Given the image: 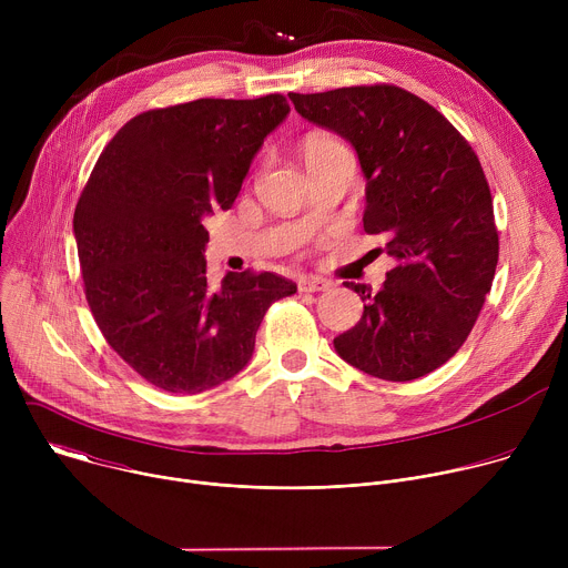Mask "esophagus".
Returning <instances> with one entry per match:
<instances>
[{
  "mask_svg": "<svg viewBox=\"0 0 568 568\" xmlns=\"http://www.w3.org/2000/svg\"><path fill=\"white\" fill-rule=\"evenodd\" d=\"M333 283L326 278H318V276H307L298 281V290L301 292H326Z\"/></svg>",
  "mask_w": 568,
  "mask_h": 568,
  "instance_id": "esophagus-1",
  "label": "esophagus"
}]
</instances>
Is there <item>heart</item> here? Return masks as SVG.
<instances>
[{"mask_svg": "<svg viewBox=\"0 0 568 568\" xmlns=\"http://www.w3.org/2000/svg\"><path fill=\"white\" fill-rule=\"evenodd\" d=\"M337 150H344L342 141H337L335 136L331 134H321V132H314L310 136H305L303 145H301V154L305 159V164L316 156H323V154H331V152H337Z\"/></svg>", "mask_w": 568, "mask_h": 568, "instance_id": "obj_1", "label": "heart"}]
</instances>
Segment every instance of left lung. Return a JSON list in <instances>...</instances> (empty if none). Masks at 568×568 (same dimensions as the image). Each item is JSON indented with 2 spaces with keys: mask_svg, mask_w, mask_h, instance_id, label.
<instances>
[{
  "mask_svg": "<svg viewBox=\"0 0 568 568\" xmlns=\"http://www.w3.org/2000/svg\"><path fill=\"white\" fill-rule=\"evenodd\" d=\"M294 110L346 139L366 178L364 231L384 235L395 267L335 337L351 366L388 382L418 379L458 353L493 287L499 235L480 161L427 101L395 85L290 94Z\"/></svg>",
  "mask_w": 568,
  "mask_h": 568,
  "instance_id": "1",
  "label": "left lung"
}]
</instances>
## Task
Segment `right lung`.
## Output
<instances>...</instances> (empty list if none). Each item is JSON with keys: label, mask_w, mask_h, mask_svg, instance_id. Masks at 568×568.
Here are the masks:
<instances>
[{"label": "right lung", "mask_w": 568, "mask_h": 568, "mask_svg": "<svg viewBox=\"0 0 568 568\" xmlns=\"http://www.w3.org/2000/svg\"><path fill=\"white\" fill-rule=\"evenodd\" d=\"M290 105L200 99L130 119L101 152L73 213L90 310L145 382L202 393L252 359L267 307L296 292L278 274L206 281L204 220L231 209Z\"/></svg>", "instance_id": "obj_1"}]
</instances>
